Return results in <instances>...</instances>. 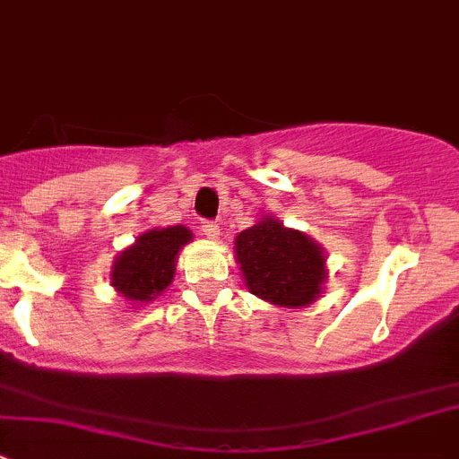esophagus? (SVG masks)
I'll return each mask as SVG.
<instances>
[{
    "label": "esophagus",
    "instance_id": "34e87169",
    "mask_svg": "<svg viewBox=\"0 0 459 459\" xmlns=\"http://www.w3.org/2000/svg\"><path fill=\"white\" fill-rule=\"evenodd\" d=\"M202 235L206 239H217L220 238V226L215 221H204L202 224Z\"/></svg>",
    "mask_w": 459,
    "mask_h": 459
}]
</instances>
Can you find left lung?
I'll use <instances>...</instances> for the list:
<instances>
[{"label": "left lung", "mask_w": 459, "mask_h": 459, "mask_svg": "<svg viewBox=\"0 0 459 459\" xmlns=\"http://www.w3.org/2000/svg\"><path fill=\"white\" fill-rule=\"evenodd\" d=\"M235 262L244 286L264 302L304 308L324 293L326 253L302 230L289 229L275 215H262L235 238Z\"/></svg>", "instance_id": "left-lung-1"}]
</instances>
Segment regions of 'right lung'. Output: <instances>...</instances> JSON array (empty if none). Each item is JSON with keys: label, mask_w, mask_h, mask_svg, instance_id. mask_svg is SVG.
I'll list each match as a JSON object with an SVG mask.
<instances>
[{"label": "right lung", "mask_w": 459, "mask_h": 459, "mask_svg": "<svg viewBox=\"0 0 459 459\" xmlns=\"http://www.w3.org/2000/svg\"><path fill=\"white\" fill-rule=\"evenodd\" d=\"M188 242H193V233L182 224L142 233L113 259L110 286L115 293L133 308L155 302L173 281L179 251Z\"/></svg>", "instance_id": "add662e5"}]
</instances>
